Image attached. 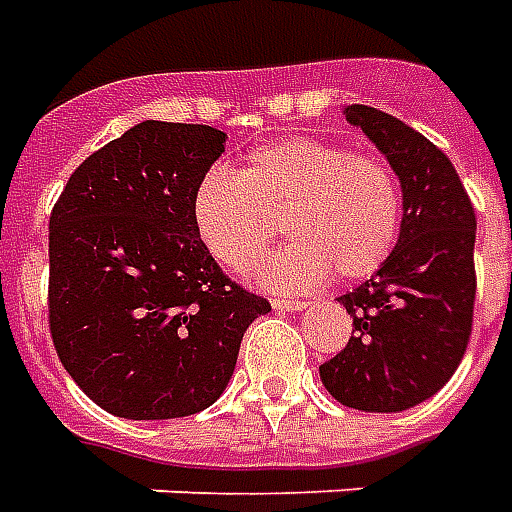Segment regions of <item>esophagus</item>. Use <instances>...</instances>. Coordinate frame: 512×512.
<instances>
[{"label": "esophagus", "instance_id": "esophagus-1", "mask_svg": "<svg viewBox=\"0 0 512 512\" xmlns=\"http://www.w3.org/2000/svg\"><path fill=\"white\" fill-rule=\"evenodd\" d=\"M271 306L279 309V312H301V309H306V301H298V298H274Z\"/></svg>", "mask_w": 512, "mask_h": 512}]
</instances>
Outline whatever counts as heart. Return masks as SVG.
<instances>
[{"label":"heart","instance_id":"b5f03b06","mask_svg":"<svg viewBox=\"0 0 512 512\" xmlns=\"http://www.w3.org/2000/svg\"><path fill=\"white\" fill-rule=\"evenodd\" d=\"M285 222L293 244L263 268L274 290H306L336 271L372 276L393 255L404 222L396 170L323 138H282L244 157L238 173L211 168L192 192L195 233L222 266L246 274Z\"/></svg>","mask_w":512,"mask_h":512}]
</instances>
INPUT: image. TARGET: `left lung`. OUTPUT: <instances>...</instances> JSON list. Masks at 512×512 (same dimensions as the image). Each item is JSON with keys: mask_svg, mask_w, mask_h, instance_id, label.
I'll return each mask as SVG.
<instances>
[{"mask_svg": "<svg viewBox=\"0 0 512 512\" xmlns=\"http://www.w3.org/2000/svg\"><path fill=\"white\" fill-rule=\"evenodd\" d=\"M344 116L396 170L404 222L380 271L336 298L352 336L320 377L344 407L401 412L434 396L467 352L478 222L453 162L429 138L369 105H347Z\"/></svg>", "mask_w": 512, "mask_h": 512, "instance_id": "left-lung-1", "label": "left lung"}]
</instances>
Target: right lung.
Returning a JSON list of instances; mask_svg holds the SVG:
<instances>
[{
	"label": "right lung",
	"instance_id": "obj_1",
	"mask_svg": "<svg viewBox=\"0 0 512 512\" xmlns=\"http://www.w3.org/2000/svg\"><path fill=\"white\" fill-rule=\"evenodd\" d=\"M225 151L208 124L143 121L75 168L48 219V325L67 374L130 420L222 396L244 331L271 312L217 266L192 192Z\"/></svg>",
	"mask_w": 512,
	"mask_h": 512
}]
</instances>
